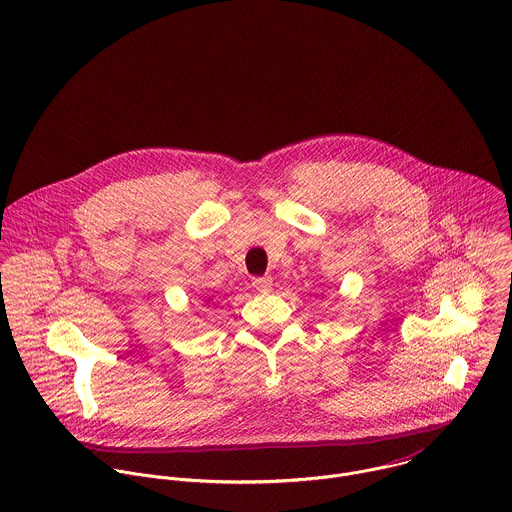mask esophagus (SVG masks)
<instances>
[{"label": "esophagus", "mask_w": 512, "mask_h": 512, "mask_svg": "<svg viewBox=\"0 0 512 512\" xmlns=\"http://www.w3.org/2000/svg\"><path fill=\"white\" fill-rule=\"evenodd\" d=\"M252 286L258 292H268L272 288V278L270 276H260V278H252Z\"/></svg>", "instance_id": "esophagus-1"}]
</instances>
